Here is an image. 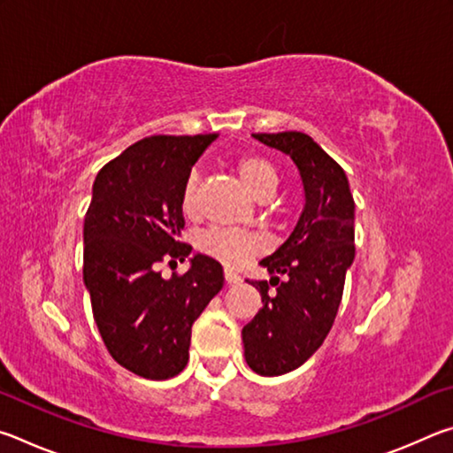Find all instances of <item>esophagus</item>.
Instances as JSON below:
<instances>
[{"instance_id":"1","label":"esophagus","mask_w":453,"mask_h":453,"mask_svg":"<svg viewBox=\"0 0 453 453\" xmlns=\"http://www.w3.org/2000/svg\"><path fill=\"white\" fill-rule=\"evenodd\" d=\"M224 278H226L227 286H235V283L242 281V275L234 272V270H229V267H226V270H224Z\"/></svg>"}]
</instances>
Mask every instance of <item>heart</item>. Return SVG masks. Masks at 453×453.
<instances>
[{"label":"heart","instance_id":"heart-1","mask_svg":"<svg viewBox=\"0 0 453 453\" xmlns=\"http://www.w3.org/2000/svg\"><path fill=\"white\" fill-rule=\"evenodd\" d=\"M235 172L240 175L242 186L251 197L267 199L273 196L278 188V172L272 162L259 156H245L235 164ZM197 210V178L191 175L186 181V188L181 191V211L186 216H194ZM199 250L203 254L219 259L221 264L240 265L248 262L251 256L259 254L264 250V237L257 234L237 232V229L213 227L199 235Z\"/></svg>","mask_w":453,"mask_h":453}]
</instances>
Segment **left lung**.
I'll return each mask as SVG.
<instances>
[{"instance_id": "1", "label": "left lung", "mask_w": 453, "mask_h": 453, "mask_svg": "<svg viewBox=\"0 0 453 453\" xmlns=\"http://www.w3.org/2000/svg\"><path fill=\"white\" fill-rule=\"evenodd\" d=\"M251 135L291 157L303 188V210L294 232L259 262L272 273L270 281H251L262 296V310L242 329L245 362L272 378L308 362L334 326L356 256V203L346 172L310 135ZM272 285L275 290L269 289Z\"/></svg>"}]
</instances>
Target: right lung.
<instances>
[{
  "label": "right lung",
  "instance_id": "right-lung-1",
  "mask_svg": "<svg viewBox=\"0 0 453 453\" xmlns=\"http://www.w3.org/2000/svg\"><path fill=\"white\" fill-rule=\"evenodd\" d=\"M218 134L151 135L105 164L83 219V283L107 351L145 380H170L189 359L191 326L224 286L216 259L191 255L181 191ZM190 270L165 280L164 258Z\"/></svg>",
  "mask_w": 453,
  "mask_h": 453
}]
</instances>
